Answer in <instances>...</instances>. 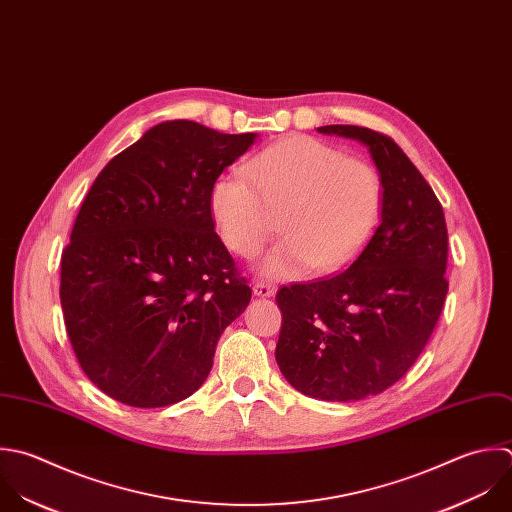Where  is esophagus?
<instances>
[{
	"instance_id": "1",
	"label": "esophagus",
	"mask_w": 512,
	"mask_h": 512,
	"mask_svg": "<svg viewBox=\"0 0 512 512\" xmlns=\"http://www.w3.org/2000/svg\"><path fill=\"white\" fill-rule=\"evenodd\" d=\"M275 285H271V283H265V281H257L255 285H253V293H255V297H273L275 295Z\"/></svg>"
}]
</instances>
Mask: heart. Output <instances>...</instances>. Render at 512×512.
Instances as JSON below:
<instances>
[{"instance_id":"b5f03b06","label":"heart","mask_w":512,"mask_h":512,"mask_svg":"<svg viewBox=\"0 0 512 512\" xmlns=\"http://www.w3.org/2000/svg\"><path fill=\"white\" fill-rule=\"evenodd\" d=\"M245 174L221 173L209 189V213L223 245L253 257L275 231L285 237L259 261L267 277L311 267L333 273L371 239L383 207L379 171L307 135L287 137L245 163Z\"/></svg>"}]
</instances>
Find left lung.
<instances>
[{
  "instance_id": "8db88e82",
  "label": "left lung",
  "mask_w": 512,
  "mask_h": 512,
  "mask_svg": "<svg viewBox=\"0 0 512 512\" xmlns=\"http://www.w3.org/2000/svg\"><path fill=\"white\" fill-rule=\"evenodd\" d=\"M317 131L367 145L383 181L381 223L343 273L279 289L275 359L303 395L347 403L383 393L423 353L449 291V235L437 195L391 137Z\"/></svg>"
}]
</instances>
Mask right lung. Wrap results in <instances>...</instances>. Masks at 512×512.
<instances>
[{"label":"right lung","instance_id":"add662e5","mask_svg":"<svg viewBox=\"0 0 512 512\" xmlns=\"http://www.w3.org/2000/svg\"><path fill=\"white\" fill-rule=\"evenodd\" d=\"M255 139L163 121L115 155L83 199L59 299L83 373L111 399L157 409L193 395L249 305L209 189Z\"/></svg>","mask_w":512,"mask_h":512}]
</instances>
